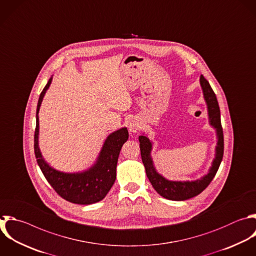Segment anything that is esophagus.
Masks as SVG:
<instances>
[{
    "label": "esophagus",
    "mask_w": 256,
    "mask_h": 256,
    "mask_svg": "<svg viewBox=\"0 0 256 256\" xmlns=\"http://www.w3.org/2000/svg\"><path fill=\"white\" fill-rule=\"evenodd\" d=\"M140 129V124L138 121L132 120L129 122V130L131 132H137Z\"/></svg>",
    "instance_id": "34e87169"
}]
</instances>
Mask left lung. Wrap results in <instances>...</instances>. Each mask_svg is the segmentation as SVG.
Listing matches in <instances>:
<instances>
[{
	"label": "left lung",
	"mask_w": 256,
	"mask_h": 256,
	"mask_svg": "<svg viewBox=\"0 0 256 256\" xmlns=\"http://www.w3.org/2000/svg\"><path fill=\"white\" fill-rule=\"evenodd\" d=\"M200 85L202 88L204 100L207 105L209 124L215 129L217 136L215 157L212 161L211 167L209 168L207 174H205L199 179L192 181H172L166 179L164 176L159 174L156 168L154 167L153 159L151 157V151L153 146L152 141H150L149 138L144 134L139 136L141 157L146 170V175L149 181L151 182L153 188L157 191V193L169 200L182 201L200 194L210 184L222 161L224 142L220 120V109L217 102V98L208 81L202 75L200 76Z\"/></svg>",
	"instance_id": "left-lung-1"
}]
</instances>
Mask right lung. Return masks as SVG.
<instances>
[{
	"mask_svg": "<svg viewBox=\"0 0 256 256\" xmlns=\"http://www.w3.org/2000/svg\"><path fill=\"white\" fill-rule=\"evenodd\" d=\"M52 79L53 77L49 79L43 89L37 105L34 137L37 163L47 181L62 198L69 202L83 205L99 202L107 195L115 182L118 157L123 144L128 140V130L126 127H123L111 133L106 138L96 162L85 171L67 173L50 166L42 156L39 147V111L46 91L52 83Z\"/></svg>",
	"mask_w": 256,
	"mask_h": 256,
	"instance_id": "1",
	"label": "right lung"
}]
</instances>
